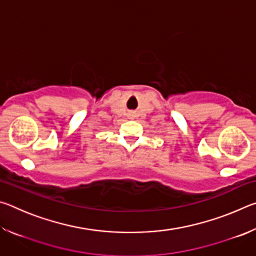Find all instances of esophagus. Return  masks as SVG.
Listing matches in <instances>:
<instances>
[{
    "mask_svg": "<svg viewBox=\"0 0 256 256\" xmlns=\"http://www.w3.org/2000/svg\"><path fill=\"white\" fill-rule=\"evenodd\" d=\"M131 116H132V115H131Z\"/></svg>",
    "mask_w": 256,
    "mask_h": 256,
    "instance_id": "obj_1",
    "label": "esophagus"
}]
</instances>
